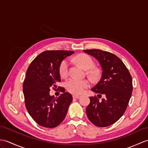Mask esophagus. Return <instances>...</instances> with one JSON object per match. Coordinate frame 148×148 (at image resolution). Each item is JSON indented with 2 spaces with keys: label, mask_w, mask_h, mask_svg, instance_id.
Here are the masks:
<instances>
[{
  "label": "esophagus",
  "mask_w": 148,
  "mask_h": 148,
  "mask_svg": "<svg viewBox=\"0 0 148 148\" xmlns=\"http://www.w3.org/2000/svg\"><path fill=\"white\" fill-rule=\"evenodd\" d=\"M73 97L74 98H79L81 97L79 95H74Z\"/></svg>",
  "instance_id": "obj_1"
}]
</instances>
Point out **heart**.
<instances>
[{
  "mask_svg": "<svg viewBox=\"0 0 148 148\" xmlns=\"http://www.w3.org/2000/svg\"><path fill=\"white\" fill-rule=\"evenodd\" d=\"M73 60L83 67L86 70H90L95 67L93 59L87 54H79L75 57ZM70 62L68 59L64 60L60 63L59 73L62 77H66L69 73ZM67 90L74 94H80L83 92L84 89L90 86V82L87 80L79 79L76 78H71L66 83Z\"/></svg>",
  "mask_w": 148,
  "mask_h": 148,
  "instance_id": "obj_1",
  "label": "heart"
}]
</instances>
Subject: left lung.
<instances>
[{"mask_svg":"<svg viewBox=\"0 0 148 148\" xmlns=\"http://www.w3.org/2000/svg\"><path fill=\"white\" fill-rule=\"evenodd\" d=\"M84 52L99 61L102 68L100 81L91 89L101 97H90L86 112L88 119L99 127L115 123L125 113L132 92V79L127 68L115 55L98 49L84 50Z\"/></svg>","mask_w":148,"mask_h":148,"instance_id":"left-lung-1","label":"left lung"}]
</instances>
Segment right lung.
Segmentation results:
<instances>
[{"label":"right lung","instance_id":"add662e5","mask_svg":"<svg viewBox=\"0 0 148 148\" xmlns=\"http://www.w3.org/2000/svg\"><path fill=\"white\" fill-rule=\"evenodd\" d=\"M74 51L47 50L38 55L30 64L26 72L23 89L25 106L30 116L43 127L54 128L67 115L73 97L58 86L62 92L57 98L50 95V88L56 90L60 82L59 67L67 56Z\"/></svg>","mask_w":148,"mask_h":148}]
</instances>
